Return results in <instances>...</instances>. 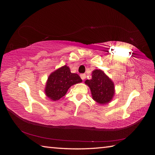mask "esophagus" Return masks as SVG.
Returning a JSON list of instances; mask_svg holds the SVG:
<instances>
[{
    "instance_id": "34e87169",
    "label": "esophagus",
    "mask_w": 155,
    "mask_h": 155,
    "mask_svg": "<svg viewBox=\"0 0 155 155\" xmlns=\"http://www.w3.org/2000/svg\"><path fill=\"white\" fill-rule=\"evenodd\" d=\"M80 77L82 79V80H84V79H85L86 78V75L85 74H82L80 75Z\"/></svg>"
}]
</instances>
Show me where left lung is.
<instances>
[{
	"instance_id": "8db88e82",
	"label": "left lung",
	"mask_w": 155,
	"mask_h": 155,
	"mask_svg": "<svg viewBox=\"0 0 155 155\" xmlns=\"http://www.w3.org/2000/svg\"><path fill=\"white\" fill-rule=\"evenodd\" d=\"M85 83L90 88L93 100L100 104L109 103L114 95V83L101 70H94L92 79Z\"/></svg>"
}]
</instances>
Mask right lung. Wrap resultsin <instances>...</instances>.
I'll use <instances>...</instances> for the list:
<instances>
[{
    "mask_svg": "<svg viewBox=\"0 0 155 155\" xmlns=\"http://www.w3.org/2000/svg\"><path fill=\"white\" fill-rule=\"evenodd\" d=\"M81 81L78 74L72 73L69 67L64 65L49 76L46 84L45 94L51 100H58L66 94L70 87Z\"/></svg>",
    "mask_w": 155,
    "mask_h": 155,
    "instance_id": "1",
    "label": "right lung"
}]
</instances>
